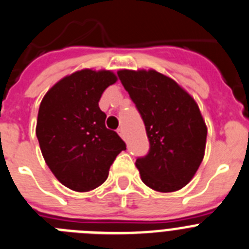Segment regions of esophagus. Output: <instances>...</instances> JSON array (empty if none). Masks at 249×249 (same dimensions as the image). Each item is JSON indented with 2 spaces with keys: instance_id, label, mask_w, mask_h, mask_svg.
Segmentation results:
<instances>
[{
  "instance_id": "esophagus-1",
  "label": "esophagus",
  "mask_w": 249,
  "mask_h": 249,
  "mask_svg": "<svg viewBox=\"0 0 249 249\" xmlns=\"http://www.w3.org/2000/svg\"><path fill=\"white\" fill-rule=\"evenodd\" d=\"M117 132H118V134H120V136L122 137L123 140H124V129H123V127H120V128L117 129Z\"/></svg>"
}]
</instances>
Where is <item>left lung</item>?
<instances>
[{"label": "left lung", "mask_w": 249, "mask_h": 249, "mask_svg": "<svg viewBox=\"0 0 249 249\" xmlns=\"http://www.w3.org/2000/svg\"><path fill=\"white\" fill-rule=\"evenodd\" d=\"M123 88L145 126L149 152L136 166L142 181L160 193L185 186L204 159L207 128L195 100L156 70H120Z\"/></svg>", "instance_id": "1"}]
</instances>
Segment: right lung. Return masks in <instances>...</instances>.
Wrapping results in <instances>:
<instances>
[{
	"label": "right lung",
	"instance_id": "right-lung-1",
	"mask_svg": "<svg viewBox=\"0 0 249 249\" xmlns=\"http://www.w3.org/2000/svg\"><path fill=\"white\" fill-rule=\"evenodd\" d=\"M116 81L109 70H80L58 81L40 102L36 128L40 150L56 179L71 190L101 185L126 149L121 137L106 128V113L99 107L104 91Z\"/></svg>",
	"mask_w": 249,
	"mask_h": 249
}]
</instances>
